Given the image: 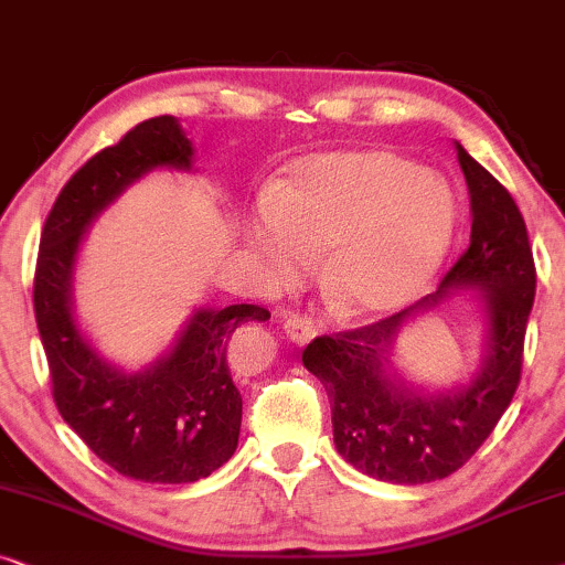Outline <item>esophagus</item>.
<instances>
[{
  "label": "esophagus",
  "instance_id": "esophagus-1",
  "mask_svg": "<svg viewBox=\"0 0 565 565\" xmlns=\"http://www.w3.org/2000/svg\"><path fill=\"white\" fill-rule=\"evenodd\" d=\"M284 333H287L291 343L305 345L315 338V326H312V320H307V318H289L287 322H284Z\"/></svg>",
  "mask_w": 565,
  "mask_h": 565
}]
</instances>
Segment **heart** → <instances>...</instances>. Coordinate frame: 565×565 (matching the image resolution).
Returning a JSON list of instances; mask_svg holds the SVG:
<instances>
[{
    "instance_id": "heart-1",
    "label": "heart",
    "mask_w": 565,
    "mask_h": 565,
    "mask_svg": "<svg viewBox=\"0 0 565 565\" xmlns=\"http://www.w3.org/2000/svg\"><path fill=\"white\" fill-rule=\"evenodd\" d=\"M457 201L445 178L393 149L297 160L243 220L260 281L287 289L326 250V284L349 318H385L416 302L445 266Z\"/></svg>"
}]
</instances>
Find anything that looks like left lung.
Instances as JSON below:
<instances>
[{
  "label": "left lung",
  "mask_w": 565,
  "mask_h": 565,
  "mask_svg": "<svg viewBox=\"0 0 565 565\" xmlns=\"http://www.w3.org/2000/svg\"><path fill=\"white\" fill-rule=\"evenodd\" d=\"M457 147L470 193V245L434 295L372 326L320 335L302 364L326 387L338 455L364 476L420 486L460 470L491 436L522 377L527 320L535 302V260L511 193ZM455 290H478L487 320L479 372L447 391H426L394 366L396 338Z\"/></svg>",
  "instance_id": "1"
}]
</instances>
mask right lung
Returning <instances> with one entry per match:
<instances>
[{
  "mask_svg": "<svg viewBox=\"0 0 565 565\" xmlns=\"http://www.w3.org/2000/svg\"><path fill=\"white\" fill-rule=\"evenodd\" d=\"M160 168L193 170V145L175 116L134 126L74 172L43 227L33 305L56 408L72 431L120 476L195 483L237 449L243 397L227 364L230 338L270 312L258 305L199 307L160 359L126 372L95 349L74 310L87 230L126 188Z\"/></svg>",
  "mask_w": 565,
  "mask_h": 565,
  "instance_id": "add662e5",
  "label": "right lung"
}]
</instances>
